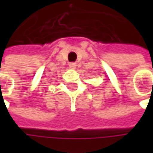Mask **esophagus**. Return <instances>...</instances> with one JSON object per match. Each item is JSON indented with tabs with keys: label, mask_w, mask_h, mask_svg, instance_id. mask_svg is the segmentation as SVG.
Returning <instances> with one entry per match:
<instances>
[{
	"label": "esophagus",
	"mask_w": 153,
	"mask_h": 153,
	"mask_svg": "<svg viewBox=\"0 0 153 153\" xmlns=\"http://www.w3.org/2000/svg\"><path fill=\"white\" fill-rule=\"evenodd\" d=\"M69 66H70V68H71V69H76V63H70Z\"/></svg>",
	"instance_id": "obj_1"
}]
</instances>
